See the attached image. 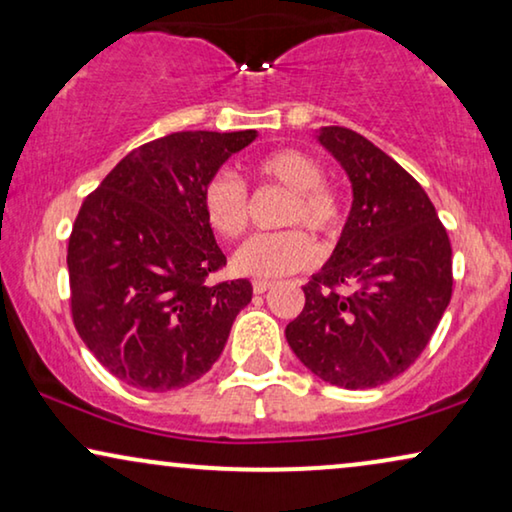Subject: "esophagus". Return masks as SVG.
Wrapping results in <instances>:
<instances>
[{
  "label": "esophagus",
  "mask_w": 512,
  "mask_h": 512,
  "mask_svg": "<svg viewBox=\"0 0 512 512\" xmlns=\"http://www.w3.org/2000/svg\"><path fill=\"white\" fill-rule=\"evenodd\" d=\"M268 289H272V282L268 279H254V293H265Z\"/></svg>",
  "instance_id": "esophagus-1"
}]
</instances>
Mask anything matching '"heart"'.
<instances>
[{"instance_id":"b5f03b06","label":"heart","mask_w":512,"mask_h":512,"mask_svg":"<svg viewBox=\"0 0 512 512\" xmlns=\"http://www.w3.org/2000/svg\"><path fill=\"white\" fill-rule=\"evenodd\" d=\"M256 174L265 181L289 188L293 200L286 209V223H303L314 233L331 237L342 228V202L331 186L324 184V170L312 156L298 149H279L256 163ZM202 209L216 235H242L249 221V195L235 172L221 170L207 181L202 191ZM317 247L310 235L291 228L282 233L249 237L233 254L237 275L275 279L291 275L314 263Z\"/></svg>"}]
</instances>
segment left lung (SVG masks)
<instances>
[{
  "mask_svg": "<svg viewBox=\"0 0 512 512\" xmlns=\"http://www.w3.org/2000/svg\"><path fill=\"white\" fill-rule=\"evenodd\" d=\"M352 184L333 254L303 286L286 340L328 384L370 389L408 370L452 298V247L424 188L359 132H314ZM354 285L340 297L335 285Z\"/></svg>",
  "mask_w": 512,
  "mask_h": 512,
  "instance_id": "8db88e82",
  "label": "left lung"
}]
</instances>
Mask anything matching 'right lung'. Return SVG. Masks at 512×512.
<instances>
[{
	"label": "right lung",
	"instance_id": "add662e5",
	"mask_svg": "<svg viewBox=\"0 0 512 512\" xmlns=\"http://www.w3.org/2000/svg\"><path fill=\"white\" fill-rule=\"evenodd\" d=\"M256 137L193 130L153 139L83 200L67 247L74 326L130 387L172 391L200 380L251 303L249 279L205 284L226 256L202 191Z\"/></svg>",
	"mask_w": 512,
	"mask_h": 512
}]
</instances>
